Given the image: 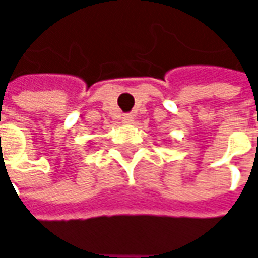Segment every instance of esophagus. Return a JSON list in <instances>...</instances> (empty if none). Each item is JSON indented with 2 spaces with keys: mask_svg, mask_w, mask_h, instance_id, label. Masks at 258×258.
<instances>
[{
  "mask_svg": "<svg viewBox=\"0 0 258 258\" xmlns=\"http://www.w3.org/2000/svg\"><path fill=\"white\" fill-rule=\"evenodd\" d=\"M122 120H123V123H132L134 122V117H132V114L126 113V114H123Z\"/></svg>",
  "mask_w": 258,
  "mask_h": 258,
  "instance_id": "1",
  "label": "esophagus"
}]
</instances>
